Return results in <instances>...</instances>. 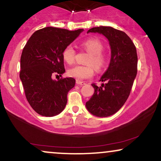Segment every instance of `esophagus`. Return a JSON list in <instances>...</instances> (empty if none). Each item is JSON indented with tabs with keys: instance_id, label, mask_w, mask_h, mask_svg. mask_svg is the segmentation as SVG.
Wrapping results in <instances>:
<instances>
[{
	"instance_id": "esophagus-1",
	"label": "esophagus",
	"mask_w": 161,
	"mask_h": 161,
	"mask_svg": "<svg viewBox=\"0 0 161 161\" xmlns=\"http://www.w3.org/2000/svg\"><path fill=\"white\" fill-rule=\"evenodd\" d=\"M76 84L79 85V86H84V85H86V83L84 82H81L79 80H76Z\"/></svg>"
}]
</instances>
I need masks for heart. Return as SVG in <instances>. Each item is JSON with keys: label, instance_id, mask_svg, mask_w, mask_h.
<instances>
[{"label": "heart", "instance_id": "obj_1", "mask_svg": "<svg viewBox=\"0 0 161 161\" xmlns=\"http://www.w3.org/2000/svg\"><path fill=\"white\" fill-rule=\"evenodd\" d=\"M83 47L87 51L90 52L87 64L88 65H75L68 69V75L77 80L91 78L94 73V68L91 65L93 64L97 70H101L106 67V56L102 53L103 46L100 40L94 38H90L85 40L82 42ZM75 51L72 45L67 46L62 52V56L64 61L68 64L74 61Z\"/></svg>", "mask_w": 161, "mask_h": 161}]
</instances>
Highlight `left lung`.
I'll use <instances>...</instances> for the list:
<instances>
[{"instance_id":"obj_1","label":"left lung","mask_w":161,"mask_h":161,"mask_svg":"<svg viewBox=\"0 0 161 161\" xmlns=\"http://www.w3.org/2000/svg\"><path fill=\"white\" fill-rule=\"evenodd\" d=\"M103 34L109 41L111 59L98 87L92 84L94 93L86 102L87 109L97 117H108L117 112L127 100L137 73V53L134 44L125 32L112 27L100 26L87 33Z\"/></svg>"}]
</instances>
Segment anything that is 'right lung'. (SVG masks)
Segmentation results:
<instances>
[{
  "instance_id": "right-lung-1",
  "label": "right lung",
  "mask_w": 161,
  "mask_h": 161,
  "mask_svg": "<svg viewBox=\"0 0 161 161\" xmlns=\"http://www.w3.org/2000/svg\"><path fill=\"white\" fill-rule=\"evenodd\" d=\"M83 31L46 27L29 38L21 56L19 76L27 100L36 113L52 117L64 109L67 93L75 80L67 77L56 81L52 77L64 73L62 52Z\"/></svg>"
}]
</instances>
